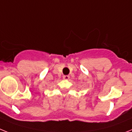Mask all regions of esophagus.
I'll use <instances>...</instances> for the list:
<instances>
[{"label": "esophagus", "mask_w": 132, "mask_h": 132, "mask_svg": "<svg viewBox=\"0 0 132 132\" xmlns=\"http://www.w3.org/2000/svg\"><path fill=\"white\" fill-rule=\"evenodd\" d=\"M70 78V76H68V75H64V76H63V79L64 80H68Z\"/></svg>", "instance_id": "1"}]
</instances>
